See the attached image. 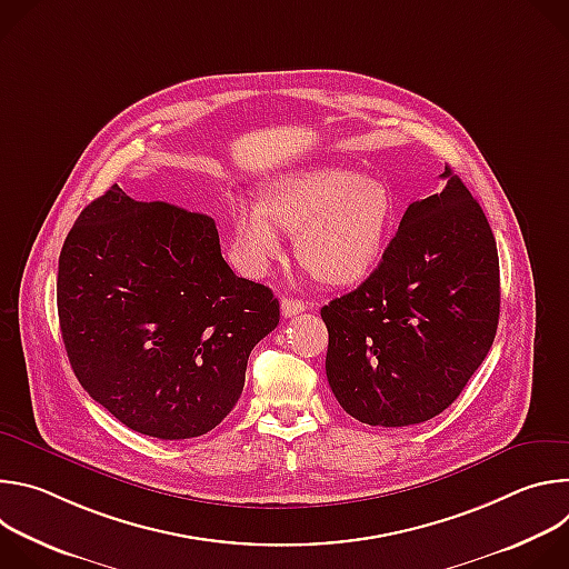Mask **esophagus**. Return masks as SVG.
I'll return each instance as SVG.
<instances>
[{
	"instance_id": "34e87169",
	"label": "esophagus",
	"mask_w": 569,
	"mask_h": 569,
	"mask_svg": "<svg viewBox=\"0 0 569 569\" xmlns=\"http://www.w3.org/2000/svg\"><path fill=\"white\" fill-rule=\"evenodd\" d=\"M306 310V303L301 299H292V297H283L281 299V312L283 317H292V315H299Z\"/></svg>"
}]
</instances>
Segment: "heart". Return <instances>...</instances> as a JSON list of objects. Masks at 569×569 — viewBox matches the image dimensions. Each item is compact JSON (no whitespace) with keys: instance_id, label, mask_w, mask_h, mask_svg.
I'll return each instance as SVG.
<instances>
[{"instance_id":"b5f03b06","label":"heart","mask_w":569,"mask_h":569,"mask_svg":"<svg viewBox=\"0 0 569 569\" xmlns=\"http://www.w3.org/2000/svg\"><path fill=\"white\" fill-rule=\"evenodd\" d=\"M240 268L261 277L283 254L281 233L295 236L299 263L321 283L365 281L382 261L396 227L387 184L356 171L319 167L286 173L261 191V204L238 198L229 211Z\"/></svg>"}]
</instances>
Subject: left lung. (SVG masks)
Returning a JSON list of instances; mask_svg holds the SVG:
<instances>
[{
  "mask_svg": "<svg viewBox=\"0 0 569 569\" xmlns=\"http://www.w3.org/2000/svg\"><path fill=\"white\" fill-rule=\"evenodd\" d=\"M446 187L405 211L382 261L321 308L327 378L347 415L402 428L435 419L489 353L500 261L479 202L448 167Z\"/></svg>",
  "mask_w": 569,
  "mask_h": 569,
  "instance_id": "1",
  "label": "left lung"
}]
</instances>
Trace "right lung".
Listing matches in <instances>:
<instances>
[{"label":"right lung","mask_w":569,"mask_h":569,"mask_svg":"<svg viewBox=\"0 0 569 569\" xmlns=\"http://www.w3.org/2000/svg\"><path fill=\"white\" fill-rule=\"evenodd\" d=\"M56 292L78 382L126 428L169 441L233 410L252 349L279 323V299L231 272L209 216L117 184L67 233Z\"/></svg>","instance_id":"right-lung-1"}]
</instances>
